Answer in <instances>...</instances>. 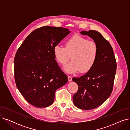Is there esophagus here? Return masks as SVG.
Wrapping results in <instances>:
<instances>
[{
    "instance_id": "esophagus-1",
    "label": "esophagus",
    "mask_w": 130,
    "mask_h": 130,
    "mask_svg": "<svg viewBox=\"0 0 130 130\" xmlns=\"http://www.w3.org/2000/svg\"><path fill=\"white\" fill-rule=\"evenodd\" d=\"M68 79H69V80L70 82V81H72V77L70 76H68Z\"/></svg>"
}]
</instances>
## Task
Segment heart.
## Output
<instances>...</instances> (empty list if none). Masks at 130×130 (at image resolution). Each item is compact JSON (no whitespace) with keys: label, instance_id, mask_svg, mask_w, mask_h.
Wrapping results in <instances>:
<instances>
[{"label":"heart","instance_id":"obj_1","mask_svg":"<svg viewBox=\"0 0 130 130\" xmlns=\"http://www.w3.org/2000/svg\"><path fill=\"white\" fill-rule=\"evenodd\" d=\"M53 52L56 61L63 66L69 61L71 56L72 60L65 67L67 73H74L79 71L86 73L96 62L99 47L94 41L76 34L66 41L65 47L59 45L55 46Z\"/></svg>","mask_w":130,"mask_h":130}]
</instances>
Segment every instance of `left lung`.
<instances>
[{
	"label": "left lung",
	"instance_id": "left-lung-1",
	"mask_svg": "<svg viewBox=\"0 0 130 130\" xmlns=\"http://www.w3.org/2000/svg\"><path fill=\"white\" fill-rule=\"evenodd\" d=\"M80 33L93 38L99 47L93 67L84 75L72 79L78 86L73 96L75 106L88 110L99 107L111 95L117 65L111 44L99 32L91 30Z\"/></svg>",
	"mask_w": 130,
	"mask_h": 130
}]
</instances>
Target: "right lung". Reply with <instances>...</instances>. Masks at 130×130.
Returning a JSON list of instances; mask_svg holds the SVG:
<instances>
[{"label": "right lung", "instance_id": "1", "mask_svg": "<svg viewBox=\"0 0 130 130\" xmlns=\"http://www.w3.org/2000/svg\"><path fill=\"white\" fill-rule=\"evenodd\" d=\"M70 32L63 27L43 26L32 31L18 49L14 59L17 87L32 105L53 103L57 89L68 81L55 58L53 48Z\"/></svg>", "mask_w": 130, "mask_h": 130}]
</instances>
